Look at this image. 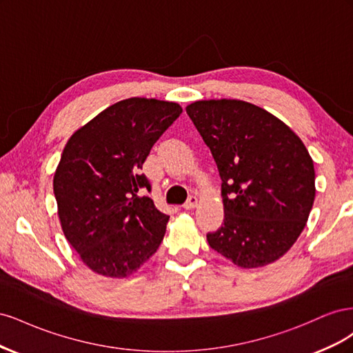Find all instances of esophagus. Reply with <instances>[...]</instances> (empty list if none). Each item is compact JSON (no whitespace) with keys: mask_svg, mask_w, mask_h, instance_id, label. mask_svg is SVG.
I'll return each instance as SVG.
<instances>
[{"mask_svg":"<svg viewBox=\"0 0 353 353\" xmlns=\"http://www.w3.org/2000/svg\"><path fill=\"white\" fill-rule=\"evenodd\" d=\"M197 205H199V199H197L196 196H190L188 200L185 201L184 209H185V210H191V209H194Z\"/></svg>","mask_w":353,"mask_h":353,"instance_id":"1","label":"esophagus"}]
</instances>
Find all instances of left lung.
<instances>
[{
    "label": "left lung",
    "mask_w": 353,
    "mask_h": 353,
    "mask_svg": "<svg viewBox=\"0 0 353 353\" xmlns=\"http://www.w3.org/2000/svg\"><path fill=\"white\" fill-rule=\"evenodd\" d=\"M221 176L223 223L210 248L240 268L279 261L301 236L315 200V169L305 144L279 117L241 100L185 108Z\"/></svg>",
    "instance_id": "8db88e82"
}]
</instances>
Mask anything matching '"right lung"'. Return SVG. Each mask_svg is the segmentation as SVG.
I'll return each mask as SVG.
<instances>
[{
    "label": "right lung",
    "mask_w": 353,
    "mask_h": 353,
    "mask_svg": "<svg viewBox=\"0 0 353 353\" xmlns=\"http://www.w3.org/2000/svg\"><path fill=\"white\" fill-rule=\"evenodd\" d=\"M183 108L132 97L112 104L69 138L52 188L63 234L88 268L126 279L157 252L169 216L141 175L152 147Z\"/></svg>",
    "instance_id": "add662e5"
}]
</instances>
